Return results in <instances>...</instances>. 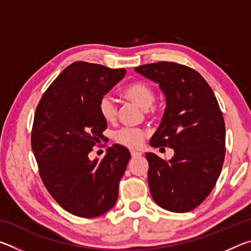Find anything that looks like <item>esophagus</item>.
Segmentation results:
<instances>
[{
  "label": "esophagus",
  "mask_w": 251,
  "mask_h": 251,
  "mask_svg": "<svg viewBox=\"0 0 251 251\" xmlns=\"http://www.w3.org/2000/svg\"><path fill=\"white\" fill-rule=\"evenodd\" d=\"M130 155L133 158H137V157H141L142 156V152L141 151H130Z\"/></svg>",
  "instance_id": "esophagus-1"
}]
</instances>
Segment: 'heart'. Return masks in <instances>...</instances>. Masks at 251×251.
<instances>
[{"instance_id": "obj_1", "label": "heart", "mask_w": 251, "mask_h": 251, "mask_svg": "<svg viewBox=\"0 0 251 251\" xmlns=\"http://www.w3.org/2000/svg\"><path fill=\"white\" fill-rule=\"evenodd\" d=\"M123 94L129 100L134 101L143 108L151 107L155 100V92L151 84L143 80H137L127 85L123 90ZM157 107L151 108V113H155ZM99 110L101 117L106 122L113 123L117 117V105L109 94H105L99 100ZM146 137V131L143 128L134 127H123L114 134V139L117 144L128 148H138Z\"/></svg>"}]
</instances>
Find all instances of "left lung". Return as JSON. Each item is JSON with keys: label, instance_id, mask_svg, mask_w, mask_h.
Wrapping results in <instances>:
<instances>
[{"label": "left lung", "instance_id": "8db88e82", "mask_svg": "<svg viewBox=\"0 0 251 251\" xmlns=\"http://www.w3.org/2000/svg\"><path fill=\"white\" fill-rule=\"evenodd\" d=\"M135 71L158 83L166 97V109L151 145L175 151L171 160L146 152L151 197L169 211L193 210L209 196L226 154V129L217 99L205 78L186 65L158 62Z\"/></svg>", "mask_w": 251, "mask_h": 251}]
</instances>
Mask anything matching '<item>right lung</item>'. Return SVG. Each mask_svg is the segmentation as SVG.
<instances>
[{
    "instance_id": "add662e5",
    "label": "right lung",
    "mask_w": 251,
    "mask_h": 251,
    "mask_svg": "<svg viewBox=\"0 0 251 251\" xmlns=\"http://www.w3.org/2000/svg\"><path fill=\"white\" fill-rule=\"evenodd\" d=\"M126 74L124 69L74 62L59 74L37 105L31 134L41 179L56 202L82 218L112 208L130 152L113 145L100 160L88 154L107 128L99 100Z\"/></svg>"
}]
</instances>
